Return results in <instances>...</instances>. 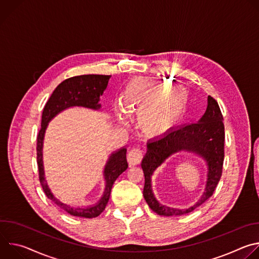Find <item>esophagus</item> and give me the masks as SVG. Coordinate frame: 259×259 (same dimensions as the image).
Returning a JSON list of instances; mask_svg holds the SVG:
<instances>
[{"mask_svg": "<svg viewBox=\"0 0 259 259\" xmlns=\"http://www.w3.org/2000/svg\"><path fill=\"white\" fill-rule=\"evenodd\" d=\"M142 159H143V152L140 149H138V147H134V149H132L127 155V161L130 166H136L140 164Z\"/></svg>", "mask_w": 259, "mask_h": 259, "instance_id": "1", "label": "esophagus"}]
</instances>
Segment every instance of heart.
Returning <instances> with one entry per match:
<instances>
[{
    "label": "heart",
    "instance_id": "1",
    "mask_svg": "<svg viewBox=\"0 0 259 259\" xmlns=\"http://www.w3.org/2000/svg\"><path fill=\"white\" fill-rule=\"evenodd\" d=\"M164 90L157 79H135L125 88L121 100L127 115L138 114V126L147 136H158L168 130L177 117L182 102L167 98L156 102ZM121 120L124 117L119 115Z\"/></svg>",
    "mask_w": 259,
    "mask_h": 259
}]
</instances>
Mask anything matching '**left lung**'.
<instances>
[{
  "label": "left lung",
  "instance_id": "1",
  "mask_svg": "<svg viewBox=\"0 0 259 259\" xmlns=\"http://www.w3.org/2000/svg\"><path fill=\"white\" fill-rule=\"evenodd\" d=\"M224 117L217 101L208 96V106L198 123L172 129L160 138L147 142V152L141 162L144 174L143 197L150 208L159 215L176 216L192 212L214 193L223 174L225 160ZM186 149L204 157L208 165L205 193L196 205L189 209H175L160 204L151 190L150 178L154 170L172 153Z\"/></svg>",
  "mask_w": 259,
  "mask_h": 259
}]
</instances>
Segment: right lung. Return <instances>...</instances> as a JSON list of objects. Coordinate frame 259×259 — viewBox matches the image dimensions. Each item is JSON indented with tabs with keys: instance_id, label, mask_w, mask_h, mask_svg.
Listing matches in <instances>:
<instances>
[{
	"instance_id": "obj_1",
	"label": "right lung",
	"mask_w": 259,
	"mask_h": 259,
	"mask_svg": "<svg viewBox=\"0 0 259 259\" xmlns=\"http://www.w3.org/2000/svg\"><path fill=\"white\" fill-rule=\"evenodd\" d=\"M110 77L112 76L83 75L68 78L56 87L43 109L41 129L39 131L38 137H36V162H38L40 183L48 199L54 202L60 209L73 216L93 218L97 217L105 209L114 182L128 168V163L126 159L127 150L123 147V149L119 150L109 157L103 172L106 181L105 191L100 201L96 205L91 207L72 208L58 201L51 194L45 181L42 161V147L45 130L47 128L48 122L52 118H54L61 110L70 106H84L98 109L100 107V104L98 103L99 97L106 89Z\"/></svg>"
}]
</instances>
